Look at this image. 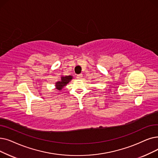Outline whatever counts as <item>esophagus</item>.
Instances as JSON below:
<instances>
[{
    "label": "esophagus",
    "mask_w": 158,
    "mask_h": 158,
    "mask_svg": "<svg viewBox=\"0 0 158 158\" xmlns=\"http://www.w3.org/2000/svg\"><path fill=\"white\" fill-rule=\"evenodd\" d=\"M82 77H83V75H82L81 73L77 75V78H78V79H81Z\"/></svg>",
    "instance_id": "1"
}]
</instances>
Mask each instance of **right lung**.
I'll use <instances>...</instances> for the list:
<instances>
[{
    "mask_svg": "<svg viewBox=\"0 0 158 158\" xmlns=\"http://www.w3.org/2000/svg\"><path fill=\"white\" fill-rule=\"evenodd\" d=\"M72 79V76L71 75H68V76H65V77H61L60 81H58L57 83H56V88L59 90H60L64 86H66L69 82L71 81Z\"/></svg>",
    "mask_w": 158,
    "mask_h": 158,
    "instance_id": "obj_1",
    "label": "right lung"
}]
</instances>
